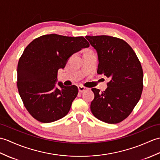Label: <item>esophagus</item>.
Wrapping results in <instances>:
<instances>
[{"mask_svg": "<svg viewBox=\"0 0 160 160\" xmlns=\"http://www.w3.org/2000/svg\"><path fill=\"white\" fill-rule=\"evenodd\" d=\"M88 88L85 87H83V86H79L78 87V91H79L80 92H84L85 91L88 90Z\"/></svg>", "mask_w": 160, "mask_h": 160, "instance_id": "esophagus-1", "label": "esophagus"}]
</instances>
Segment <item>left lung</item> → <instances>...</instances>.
<instances>
[{
    "label": "left lung",
    "mask_w": 160,
    "mask_h": 160,
    "mask_svg": "<svg viewBox=\"0 0 160 160\" xmlns=\"http://www.w3.org/2000/svg\"><path fill=\"white\" fill-rule=\"evenodd\" d=\"M98 56V73L110 78L108 88H92L91 110L107 123L120 122L132 112L143 88V72L138 57L124 40L107 35L86 36Z\"/></svg>",
    "instance_id": "1"
}]
</instances>
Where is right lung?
<instances>
[{
	"mask_svg": "<svg viewBox=\"0 0 160 160\" xmlns=\"http://www.w3.org/2000/svg\"><path fill=\"white\" fill-rule=\"evenodd\" d=\"M89 47L83 37L45 35L30 43L18 65V88L28 112L42 122L66 116L76 98L75 85L65 87L57 82L59 69H64L74 53Z\"/></svg>",
	"mask_w": 160,
	"mask_h": 160,
	"instance_id": "1",
	"label": "right lung"
}]
</instances>
